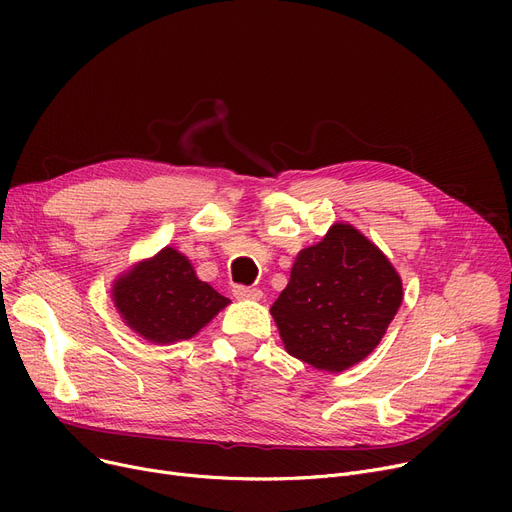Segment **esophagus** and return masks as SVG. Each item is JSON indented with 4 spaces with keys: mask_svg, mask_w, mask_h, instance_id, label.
<instances>
[{
    "mask_svg": "<svg viewBox=\"0 0 512 512\" xmlns=\"http://www.w3.org/2000/svg\"><path fill=\"white\" fill-rule=\"evenodd\" d=\"M232 294L238 301H261V297H263V292L253 286H236L232 290Z\"/></svg>",
    "mask_w": 512,
    "mask_h": 512,
    "instance_id": "1",
    "label": "esophagus"
}]
</instances>
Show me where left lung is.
<instances>
[{"label":"left lung","instance_id":"obj_1","mask_svg":"<svg viewBox=\"0 0 512 512\" xmlns=\"http://www.w3.org/2000/svg\"><path fill=\"white\" fill-rule=\"evenodd\" d=\"M402 280L378 245L336 222L299 251L270 313L286 353L340 373L373 353L402 303Z\"/></svg>","mask_w":512,"mask_h":512}]
</instances>
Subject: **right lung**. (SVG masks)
I'll use <instances>...</instances> for the list:
<instances>
[{
  "instance_id": "right-lung-1",
  "label": "right lung",
  "mask_w": 512,
  "mask_h": 512,
  "mask_svg": "<svg viewBox=\"0 0 512 512\" xmlns=\"http://www.w3.org/2000/svg\"><path fill=\"white\" fill-rule=\"evenodd\" d=\"M112 301L124 324L151 344L193 338L230 305L174 247L130 265L112 282Z\"/></svg>"
}]
</instances>
